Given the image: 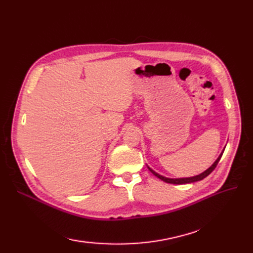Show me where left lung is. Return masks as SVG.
Here are the masks:
<instances>
[{
  "label": "left lung",
  "instance_id": "obj_1",
  "mask_svg": "<svg viewBox=\"0 0 253 253\" xmlns=\"http://www.w3.org/2000/svg\"><path fill=\"white\" fill-rule=\"evenodd\" d=\"M223 153H224V151L220 153V155L218 156V158L215 160V163H214L209 169H207L205 172H203L202 174H200V175H196V176H193V177H187V178H167V177H164V176H162V175H159L158 173H156L155 171H153L151 168H149V170L154 174L155 176H157V177L159 178V179H162V180H164V181H166V182H168V183H175V185H181V183H191V182H195V181H200V180H202V179H204L205 177H207V176H208L214 169H215L216 168V166H217V164H218V162H219V159L221 158V155H223Z\"/></svg>",
  "mask_w": 253,
  "mask_h": 253
}]
</instances>
